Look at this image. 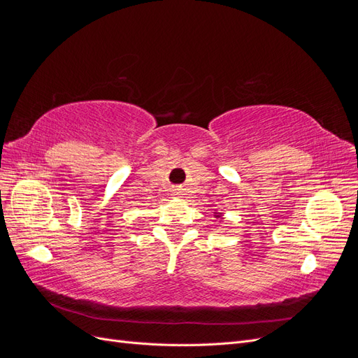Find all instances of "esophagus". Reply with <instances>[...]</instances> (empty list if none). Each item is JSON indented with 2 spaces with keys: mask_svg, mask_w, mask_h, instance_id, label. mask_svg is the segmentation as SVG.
I'll use <instances>...</instances> for the list:
<instances>
[{
  "mask_svg": "<svg viewBox=\"0 0 358 358\" xmlns=\"http://www.w3.org/2000/svg\"><path fill=\"white\" fill-rule=\"evenodd\" d=\"M175 196H176V197H180V196H183V194H182V191H180V189H178V191L175 192Z\"/></svg>",
  "mask_w": 358,
  "mask_h": 358,
  "instance_id": "obj_1",
  "label": "esophagus"
}]
</instances>
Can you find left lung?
<instances>
[{
    "label": "left lung",
    "mask_w": 358,
    "mask_h": 358,
    "mask_svg": "<svg viewBox=\"0 0 358 358\" xmlns=\"http://www.w3.org/2000/svg\"><path fill=\"white\" fill-rule=\"evenodd\" d=\"M216 216H220V215H216Z\"/></svg>",
    "instance_id": "8db88e82"
}]
</instances>
